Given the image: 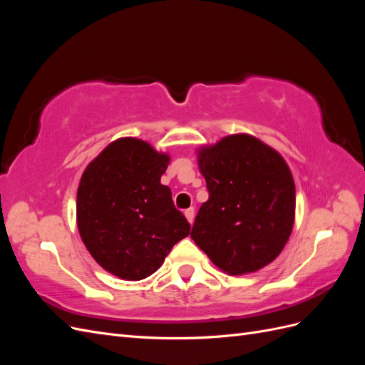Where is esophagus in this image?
I'll return each instance as SVG.
<instances>
[{
  "instance_id": "obj_1",
  "label": "esophagus",
  "mask_w": 365,
  "mask_h": 365,
  "mask_svg": "<svg viewBox=\"0 0 365 365\" xmlns=\"http://www.w3.org/2000/svg\"><path fill=\"white\" fill-rule=\"evenodd\" d=\"M184 215H185V217H187V220H189L190 224H193V220H195V208L193 207H190V208H187L185 212H184Z\"/></svg>"
}]
</instances>
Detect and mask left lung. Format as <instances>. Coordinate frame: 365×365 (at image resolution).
<instances>
[{
	"label": "left lung",
	"instance_id": "8db88e82",
	"mask_svg": "<svg viewBox=\"0 0 365 365\" xmlns=\"http://www.w3.org/2000/svg\"><path fill=\"white\" fill-rule=\"evenodd\" d=\"M208 201L196 215L192 239L217 268L248 274L267 267L288 242L295 184L277 150L236 134L197 152Z\"/></svg>",
	"mask_w": 365,
	"mask_h": 365
}]
</instances>
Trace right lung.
I'll use <instances>...</instances> for the list:
<instances>
[{"mask_svg": "<svg viewBox=\"0 0 365 365\" xmlns=\"http://www.w3.org/2000/svg\"><path fill=\"white\" fill-rule=\"evenodd\" d=\"M170 157L138 138H118L85 169L77 189V227L103 269L125 280L155 272L190 224L161 184Z\"/></svg>", "mask_w": 365, "mask_h": 365, "instance_id": "add662e5", "label": "right lung"}]
</instances>
